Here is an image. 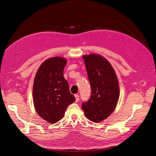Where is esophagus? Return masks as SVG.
I'll use <instances>...</instances> for the list:
<instances>
[{
  "label": "esophagus",
  "mask_w": 156,
  "mask_h": 156,
  "mask_svg": "<svg viewBox=\"0 0 156 156\" xmlns=\"http://www.w3.org/2000/svg\"><path fill=\"white\" fill-rule=\"evenodd\" d=\"M74 96H75V98H76V101L78 102L79 101V96L78 94H75Z\"/></svg>",
  "instance_id": "obj_1"
}]
</instances>
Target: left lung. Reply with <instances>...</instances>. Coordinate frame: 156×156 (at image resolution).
Masks as SVG:
<instances>
[{"label":"left lung","mask_w":156,"mask_h":156,"mask_svg":"<svg viewBox=\"0 0 156 156\" xmlns=\"http://www.w3.org/2000/svg\"><path fill=\"white\" fill-rule=\"evenodd\" d=\"M91 94L82 108L86 118L94 123L105 119L116 108L119 96L118 80L108 61L99 55H83Z\"/></svg>","instance_id":"obj_1"}]
</instances>
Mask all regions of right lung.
Wrapping results in <instances>:
<instances>
[{"label":"right lung","mask_w":156,"mask_h":156,"mask_svg":"<svg viewBox=\"0 0 156 156\" xmlns=\"http://www.w3.org/2000/svg\"><path fill=\"white\" fill-rule=\"evenodd\" d=\"M67 62L62 57L46 60L34 77L33 89L34 108L39 116L50 123L60 121L67 107L76 100L63 77V69Z\"/></svg>","instance_id":"obj_1"}]
</instances>
